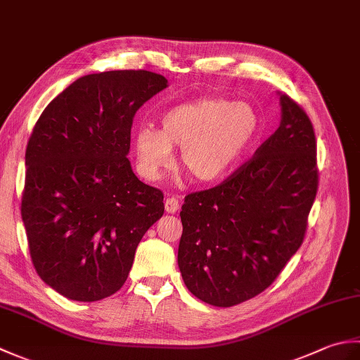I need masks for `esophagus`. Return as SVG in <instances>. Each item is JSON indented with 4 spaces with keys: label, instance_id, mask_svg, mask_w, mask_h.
Returning a JSON list of instances; mask_svg holds the SVG:
<instances>
[{
    "label": "esophagus",
    "instance_id": "esophagus-1",
    "mask_svg": "<svg viewBox=\"0 0 360 360\" xmlns=\"http://www.w3.org/2000/svg\"><path fill=\"white\" fill-rule=\"evenodd\" d=\"M179 210V200H176L174 196H168L165 200V212L174 213Z\"/></svg>",
    "mask_w": 360,
    "mask_h": 360
}]
</instances>
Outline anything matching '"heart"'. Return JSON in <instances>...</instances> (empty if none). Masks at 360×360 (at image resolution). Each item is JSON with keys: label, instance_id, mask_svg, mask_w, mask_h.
Instances as JSON below:
<instances>
[{"label": "heart", "instance_id": "obj_1", "mask_svg": "<svg viewBox=\"0 0 360 360\" xmlns=\"http://www.w3.org/2000/svg\"><path fill=\"white\" fill-rule=\"evenodd\" d=\"M258 119L249 105L204 97L176 105L160 117V129L139 127L133 136L137 168L148 181H159L174 165L173 148L181 150L182 167L198 182H213L254 139Z\"/></svg>", "mask_w": 360, "mask_h": 360}]
</instances>
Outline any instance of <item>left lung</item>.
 I'll list each match as a JSON object with an SVG mask.
<instances>
[{"instance_id":"1","label":"left lung","mask_w":360,"mask_h":360,"mask_svg":"<svg viewBox=\"0 0 360 360\" xmlns=\"http://www.w3.org/2000/svg\"><path fill=\"white\" fill-rule=\"evenodd\" d=\"M278 98L280 127L254 158L182 204L179 271L190 292L213 307L263 292L303 243L319 184L316 136L307 112L286 94Z\"/></svg>"}]
</instances>
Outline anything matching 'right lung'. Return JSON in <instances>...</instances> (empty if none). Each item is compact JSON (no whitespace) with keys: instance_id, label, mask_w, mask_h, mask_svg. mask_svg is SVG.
<instances>
[{"instance_id":"1","label":"right lung","mask_w":360,"mask_h":360,"mask_svg":"<svg viewBox=\"0 0 360 360\" xmlns=\"http://www.w3.org/2000/svg\"><path fill=\"white\" fill-rule=\"evenodd\" d=\"M167 86L142 70L83 75L30 134L21 200L30 258L70 300L117 292L137 244L164 215L162 192L137 179L127 156L136 111Z\"/></svg>"}]
</instances>
